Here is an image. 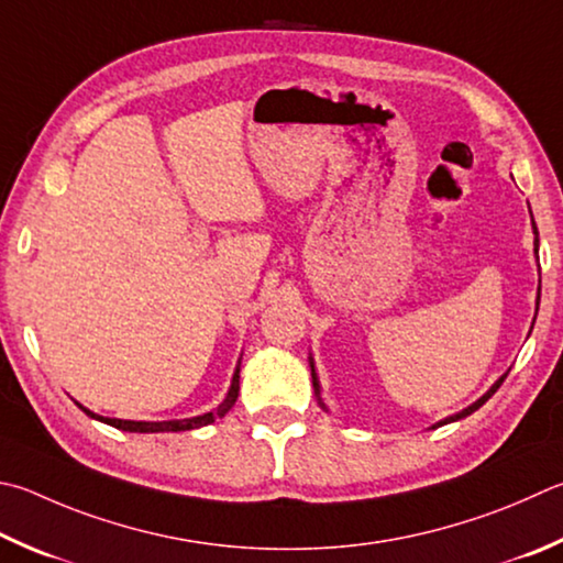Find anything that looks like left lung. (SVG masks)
Masks as SVG:
<instances>
[{
	"label": "left lung",
	"instance_id": "8db88e82",
	"mask_svg": "<svg viewBox=\"0 0 563 563\" xmlns=\"http://www.w3.org/2000/svg\"><path fill=\"white\" fill-rule=\"evenodd\" d=\"M534 233H537V227H534ZM310 366H312V386H314V394H317V401H320V406L324 408V404H322V398H320V382H317V374H314V362H312V356H310ZM507 376V374H505ZM505 376H499V379L493 384V386H489V391L485 394V396H479L477 398V401L473 404V406H467L465 408V411H460V413H455V416H451V418H445V421H441V423H438V426H445V423H451V421H460V418H465V416H470V413H473V411H477V408L479 406H483L485 401H487V398L489 396H493L495 391H497V388H499V384H503L505 382ZM435 426V428H438Z\"/></svg>",
	"mask_w": 563,
	"mask_h": 563
}]
</instances>
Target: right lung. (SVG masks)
Returning a JSON list of instances; mask_svg holds the SVG:
<instances>
[{
    "label": "right lung",
    "instance_id": "right-lung-1",
    "mask_svg": "<svg viewBox=\"0 0 563 563\" xmlns=\"http://www.w3.org/2000/svg\"><path fill=\"white\" fill-rule=\"evenodd\" d=\"M239 372H241V364L236 366V372H233V379H231V388H229V396L223 398V404L217 408V411H209L203 416H194V418H181V421H122V418H106V416H98L93 411H88L78 404V408H84V411L96 418V421H103L112 428H120V431H130V433H177V431H191V428H201V426H209L221 418L223 413H229V408L236 404L239 398Z\"/></svg>",
    "mask_w": 563,
    "mask_h": 563
}]
</instances>
